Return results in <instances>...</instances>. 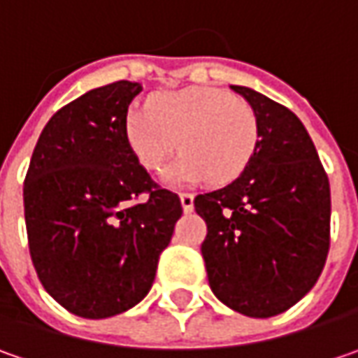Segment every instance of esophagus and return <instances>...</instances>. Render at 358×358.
<instances>
[{
    "label": "esophagus",
    "instance_id": "obj_1",
    "mask_svg": "<svg viewBox=\"0 0 358 358\" xmlns=\"http://www.w3.org/2000/svg\"><path fill=\"white\" fill-rule=\"evenodd\" d=\"M180 204H182L184 212H192V208H194V194L182 192V194H180Z\"/></svg>",
    "mask_w": 358,
    "mask_h": 358
}]
</instances>
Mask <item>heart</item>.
Here are the masks:
<instances>
[{
    "label": "heart",
    "instance_id": "b5f03b06",
    "mask_svg": "<svg viewBox=\"0 0 358 358\" xmlns=\"http://www.w3.org/2000/svg\"><path fill=\"white\" fill-rule=\"evenodd\" d=\"M126 144L150 172L162 170L176 148L178 158L164 178L172 184L228 186L255 160L260 144L257 112L241 100L208 87L164 92L148 108L130 110L124 122Z\"/></svg>",
    "mask_w": 358,
    "mask_h": 358
}]
</instances>
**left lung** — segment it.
<instances>
[{
    "label": "left lung",
    "mask_w": 358,
    "mask_h": 358,
    "mask_svg": "<svg viewBox=\"0 0 358 358\" xmlns=\"http://www.w3.org/2000/svg\"><path fill=\"white\" fill-rule=\"evenodd\" d=\"M260 144L241 178L194 198L208 285L232 310L268 319L315 287L331 246V186L303 122L250 87Z\"/></svg>",
    "instance_id": "1"
}]
</instances>
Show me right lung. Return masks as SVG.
Masks as SVG:
<instances>
[{"instance_id":"obj_1","label":"right lung","mask_w":358,"mask_h":358,"mask_svg":"<svg viewBox=\"0 0 358 358\" xmlns=\"http://www.w3.org/2000/svg\"><path fill=\"white\" fill-rule=\"evenodd\" d=\"M140 84L96 87L55 112L24 180L31 264L71 315L106 319L138 304L182 216L126 144L124 122Z\"/></svg>"}]
</instances>
